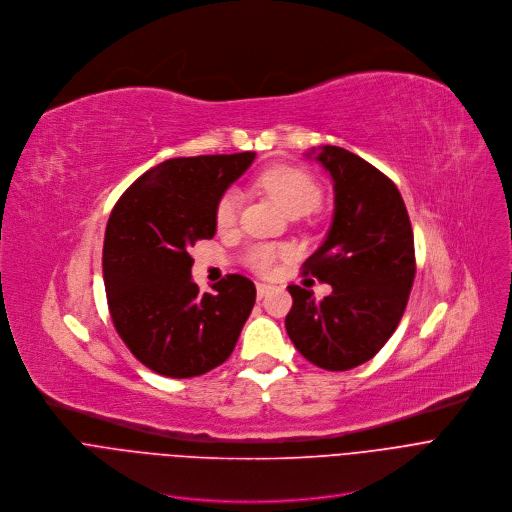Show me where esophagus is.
<instances>
[{
  "mask_svg": "<svg viewBox=\"0 0 512 512\" xmlns=\"http://www.w3.org/2000/svg\"><path fill=\"white\" fill-rule=\"evenodd\" d=\"M274 290L272 284H266V282H258L256 284V292H258V298H264L266 294H270Z\"/></svg>",
  "mask_w": 512,
  "mask_h": 512,
  "instance_id": "34e87169",
  "label": "esophagus"
}]
</instances>
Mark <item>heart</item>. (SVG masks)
<instances>
[{
    "label": "heart",
    "mask_w": 512,
    "mask_h": 512,
    "mask_svg": "<svg viewBox=\"0 0 512 512\" xmlns=\"http://www.w3.org/2000/svg\"><path fill=\"white\" fill-rule=\"evenodd\" d=\"M258 185L278 203V206L290 216L294 212H313L321 201V189L317 181L304 173L302 169L290 165H276L266 169L258 177ZM240 210V195L236 191H228L222 195L216 208V224L220 230H228L236 224ZM284 254V250L274 246H256L248 252L246 262L256 272H270L276 260Z\"/></svg>",
    "instance_id": "heart-1"
}]
</instances>
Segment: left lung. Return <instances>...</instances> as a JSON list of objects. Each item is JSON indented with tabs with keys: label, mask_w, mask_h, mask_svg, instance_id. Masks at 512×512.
Instances as JSON below:
<instances>
[{
	"label": "left lung",
	"mask_w": 512,
	"mask_h": 512,
	"mask_svg": "<svg viewBox=\"0 0 512 512\" xmlns=\"http://www.w3.org/2000/svg\"><path fill=\"white\" fill-rule=\"evenodd\" d=\"M304 155L323 165L335 191L331 228L304 274L333 292L317 302L313 290L288 286L286 333L304 359L347 371L375 357L401 321L416 276L414 232L395 183L371 163L335 145Z\"/></svg>",
	"instance_id": "obj_1"
}]
</instances>
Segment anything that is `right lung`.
Wrapping results in <instances>:
<instances>
[{
    "label": "right lung",
    "mask_w": 512,
    "mask_h": 512,
    "mask_svg": "<svg viewBox=\"0 0 512 512\" xmlns=\"http://www.w3.org/2000/svg\"><path fill=\"white\" fill-rule=\"evenodd\" d=\"M256 153L167 159L117 201L102 276L117 333L151 371L187 379L222 365L252 313L256 286L228 274L214 292L191 280L189 248L216 236V208Z\"/></svg>",
    "instance_id": "add662e5"
}]
</instances>
